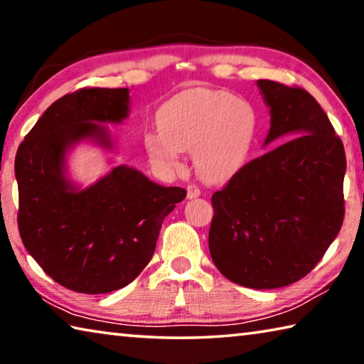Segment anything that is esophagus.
<instances>
[{
  "mask_svg": "<svg viewBox=\"0 0 364 364\" xmlns=\"http://www.w3.org/2000/svg\"><path fill=\"white\" fill-rule=\"evenodd\" d=\"M188 199H196V197L200 196V189L199 186H196V184H188Z\"/></svg>",
  "mask_w": 364,
  "mask_h": 364,
  "instance_id": "obj_1",
  "label": "esophagus"
}]
</instances>
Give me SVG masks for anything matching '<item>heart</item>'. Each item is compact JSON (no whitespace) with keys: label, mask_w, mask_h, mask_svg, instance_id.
I'll list each match as a JSON object with an SVG mask.
<instances>
[{"label":"heart","mask_w":364,"mask_h":364,"mask_svg":"<svg viewBox=\"0 0 364 364\" xmlns=\"http://www.w3.org/2000/svg\"><path fill=\"white\" fill-rule=\"evenodd\" d=\"M159 130L146 133L144 147L160 170H173L183 151L193 149L204 180L221 181L242 167L255 133L247 102L218 90L196 88L171 97L157 114Z\"/></svg>","instance_id":"heart-1"}]
</instances>
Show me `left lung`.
Masks as SVG:
<instances>
[{
  "label": "left lung",
  "mask_w": 364,
  "mask_h": 364,
  "mask_svg": "<svg viewBox=\"0 0 364 364\" xmlns=\"http://www.w3.org/2000/svg\"><path fill=\"white\" fill-rule=\"evenodd\" d=\"M257 85L271 115L264 146L286 141L212 196L208 249L225 278L276 289L310 273L341 231L347 160L342 139L306 90L273 80Z\"/></svg>",
  "instance_id": "left-lung-1"
}]
</instances>
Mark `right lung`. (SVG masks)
I'll return each mask as SVG.
<instances>
[{
    "mask_svg": "<svg viewBox=\"0 0 364 364\" xmlns=\"http://www.w3.org/2000/svg\"><path fill=\"white\" fill-rule=\"evenodd\" d=\"M127 88H82L49 106L16 154L21 239L48 276L70 291L107 294L139 276L156 250L162 221L186 197L119 165L93 186L75 189L65 152L93 138L112 147L100 123L128 117Z\"/></svg>",
    "mask_w": 364,
    "mask_h": 364,
    "instance_id": "add662e5",
    "label": "right lung"
}]
</instances>
